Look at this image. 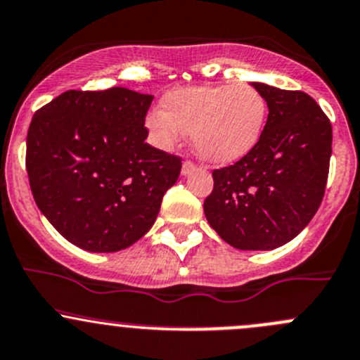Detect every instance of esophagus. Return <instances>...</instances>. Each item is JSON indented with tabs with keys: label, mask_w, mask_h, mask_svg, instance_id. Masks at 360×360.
Instances as JSON below:
<instances>
[{
	"label": "esophagus",
	"mask_w": 360,
	"mask_h": 360,
	"mask_svg": "<svg viewBox=\"0 0 360 360\" xmlns=\"http://www.w3.org/2000/svg\"><path fill=\"white\" fill-rule=\"evenodd\" d=\"M194 172H195V165L192 161H185L184 165H181V175L184 176L191 175V173H194Z\"/></svg>",
	"instance_id": "obj_1"
}]
</instances>
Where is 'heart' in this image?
I'll return each mask as SVG.
<instances>
[{
  "label": "heart",
  "mask_w": 360,
  "mask_h": 360,
  "mask_svg": "<svg viewBox=\"0 0 360 360\" xmlns=\"http://www.w3.org/2000/svg\"><path fill=\"white\" fill-rule=\"evenodd\" d=\"M162 105L146 117L155 142L169 149L181 131L191 133L195 154L211 165H232L250 154L266 123L265 98L250 84L179 88Z\"/></svg>",
  "instance_id": "heart-1"
}]
</instances>
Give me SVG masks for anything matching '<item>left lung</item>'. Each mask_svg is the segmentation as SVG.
<instances>
[{"instance_id": "obj_1", "label": "left lung", "mask_w": 360, "mask_h": 360, "mask_svg": "<svg viewBox=\"0 0 360 360\" xmlns=\"http://www.w3.org/2000/svg\"><path fill=\"white\" fill-rule=\"evenodd\" d=\"M269 107L260 142L213 172L205 201L211 229L244 251L276 250L309 225L324 198L333 129L310 95L251 83Z\"/></svg>"}]
</instances>
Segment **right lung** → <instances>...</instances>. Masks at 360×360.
I'll use <instances>...</instances> for the list:
<instances>
[{"mask_svg":"<svg viewBox=\"0 0 360 360\" xmlns=\"http://www.w3.org/2000/svg\"><path fill=\"white\" fill-rule=\"evenodd\" d=\"M153 95L114 86L69 90L32 116L29 184L39 211L69 243L114 253L154 225L181 159L146 142Z\"/></svg>","mask_w":360,"mask_h":360,"instance_id":"add662e5","label":"right lung"}]
</instances>
